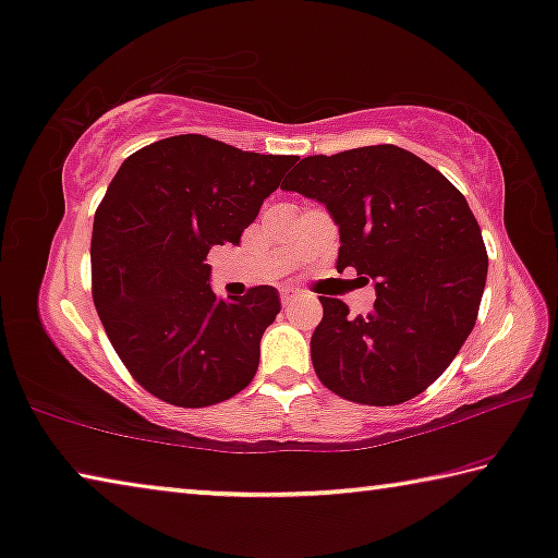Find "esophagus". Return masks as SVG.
<instances>
[{"instance_id":"obj_1","label":"esophagus","mask_w":558,"mask_h":558,"mask_svg":"<svg viewBox=\"0 0 558 558\" xmlns=\"http://www.w3.org/2000/svg\"><path fill=\"white\" fill-rule=\"evenodd\" d=\"M298 298V293L295 290H288V288H282L280 290V301H282V305H290Z\"/></svg>"}]
</instances>
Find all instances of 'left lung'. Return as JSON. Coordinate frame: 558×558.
<instances>
[{"label":"left lung","mask_w":558,"mask_h":558,"mask_svg":"<svg viewBox=\"0 0 558 558\" xmlns=\"http://www.w3.org/2000/svg\"><path fill=\"white\" fill-rule=\"evenodd\" d=\"M282 190L326 205L340 232L338 270L376 286L351 318L320 295L313 368L345 401H411L448 368L476 323L488 255L465 197L436 168L396 145L303 157Z\"/></svg>","instance_id":"obj_1"}]
</instances>
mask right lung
Instances as JSON below:
<instances>
[{
	"mask_svg": "<svg viewBox=\"0 0 558 558\" xmlns=\"http://www.w3.org/2000/svg\"><path fill=\"white\" fill-rule=\"evenodd\" d=\"M295 160L178 135L137 149L112 178L93 226V298L112 348L153 396L203 409L253 380L280 295L257 286L222 301L205 260L215 245H240Z\"/></svg>",
	"mask_w": 558,
	"mask_h": 558,
	"instance_id": "right-lung-1",
	"label": "right lung"
}]
</instances>
